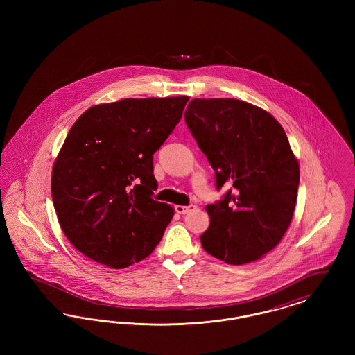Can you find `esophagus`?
<instances>
[{"label": "esophagus", "mask_w": 355, "mask_h": 355, "mask_svg": "<svg viewBox=\"0 0 355 355\" xmlns=\"http://www.w3.org/2000/svg\"><path fill=\"white\" fill-rule=\"evenodd\" d=\"M196 207H197L196 205H187V206L177 205V206H175V211H177L178 214H186V213L191 211V210H193V209H196Z\"/></svg>", "instance_id": "1"}]
</instances>
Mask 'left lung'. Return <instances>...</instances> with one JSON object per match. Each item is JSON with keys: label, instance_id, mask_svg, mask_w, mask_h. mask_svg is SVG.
<instances>
[{"label": "left lung", "instance_id": "left-lung-1", "mask_svg": "<svg viewBox=\"0 0 355 355\" xmlns=\"http://www.w3.org/2000/svg\"><path fill=\"white\" fill-rule=\"evenodd\" d=\"M185 121L216 171L217 189L234 187L206 206L203 249L229 265L258 261L281 242L297 202L300 164L284 128L236 98H194Z\"/></svg>", "mask_w": 355, "mask_h": 355}]
</instances>
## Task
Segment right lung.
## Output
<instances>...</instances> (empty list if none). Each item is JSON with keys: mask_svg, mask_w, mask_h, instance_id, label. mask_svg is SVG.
I'll use <instances>...</instances> for the list:
<instances>
[{"mask_svg": "<svg viewBox=\"0 0 355 355\" xmlns=\"http://www.w3.org/2000/svg\"><path fill=\"white\" fill-rule=\"evenodd\" d=\"M187 96L125 98L89 107L51 170V197L69 242L110 269L150 255L174 216L152 198L153 154L182 117Z\"/></svg>", "mask_w": 355, "mask_h": 355, "instance_id": "1", "label": "right lung"}]
</instances>
